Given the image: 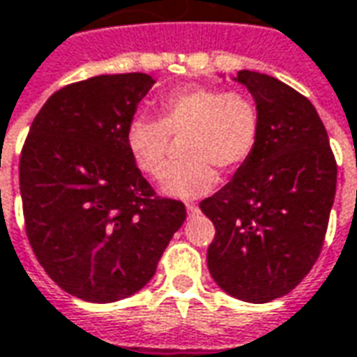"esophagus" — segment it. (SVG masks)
I'll list each match as a JSON object with an SVG mask.
<instances>
[{"label": "esophagus", "mask_w": 357, "mask_h": 357, "mask_svg": "<svg viewBox=\"0 0 357 357\" xmlns=\"http://www.w3.org/2000/svg\"><path fill=\"white\" fill-rule=\"evenodd\" d=\"M186 212H188L190 216H195V214H198V206H196V204H186Z\"/></svg>", "instance_id": "34e87169"}]
</instances>
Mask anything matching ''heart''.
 <instances>
[{
	"instance_id": "b5f03b06",
	"label": "heart",
	"mask_w": 357,
	"mask_h": 357,
	"mask_svg": "<svg viewBox=\"0 0 357 357\" xmlns=\"http://www.w3.org/2000/svg\"><path fill=\"white\" fill-rule=\"evenodd\" d=\"M159 119L135 116L126 131V145L141 173L161 178L169 162L171 137L183 141L181 165L161 184L165 195L198 198L218 184L214 167L238 171L250 161L261 133V116L250 96L216 86L188 84L159 100Z\"/></svg>"
}]
</instances>
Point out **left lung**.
Masks as SVG:
<instances>
[{
    "mask_svg": "<svg viewBox=\"0 0 357 357\" xmlns=\"http://www.w3.org/2000/svg\"><path fill=\"white\" fill-rule=\"evenodd\" d=\"M261 133L250 161L200 202L216 236L208 269L220 289L269 303L301 283L322 251L336 195V159L314 106L267 74L240 70Z\"/></svg>",
    "mask_w": 357,
    "mask_h": 357,
    "instance_id": "obj_1",
    "label": "left lung"
}]
</instances>
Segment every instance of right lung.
<instances>
[{
    "label": "right lung",
    "mask_w": 357,
    "mask_h": 357,
    "mask_svg": "<svg viewBox=\"0 0 357 357\" xmlns=\"http://www.w3.org/2000/svg\"><path fill=\"white\" fill-rule=\"evenodd\" d=\"M153 84L149 74L129 73L64 86L40 107L21 151L33 253L54 283L88 303L143 289L186 218L181 200L155 195L126 145Z\"/></svg>",
    "instance_id": "1"
}]
</instances>
